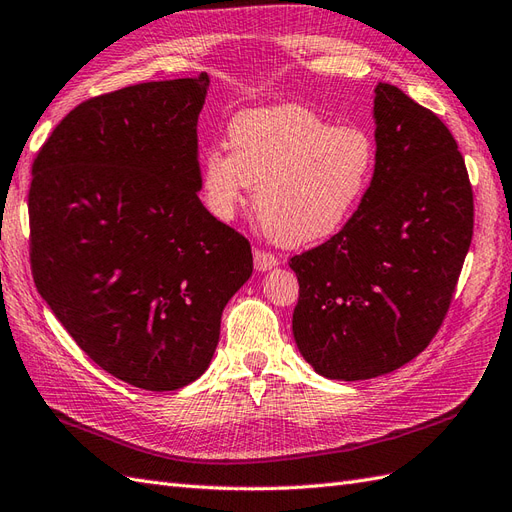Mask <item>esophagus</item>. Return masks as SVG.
<instances>
[{
	"mask_svg": "<svg viewBox=\"0 0 512 512\" xmlns=\"http://www.w3.org/2000/svg\"><path fill=\"white\" fill-rule=\"evenodd\" d=\"M253 261H255V268L259 272H266L270 268H274L279 264V259L274 253H268V251H261V248H257V251L253 253Z\"/></svg>",
	"mask_w": 512,
	"mask_h": 512,
	"instance_id": "34e87169",
	"label": "esophagus"
}]
</instances>
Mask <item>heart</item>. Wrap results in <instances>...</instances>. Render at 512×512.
Masks as SVG:
<instances>
[{
	"instance_id": "1",
	"label": "heart",
	"mask_w": 512,
	"mask_h": 512,
	"mask_svg": "<svg viewBox=\"0 0 512 512\" xmlns=\"http://www.w3.org/2000/svg\"><path fill=\"white\" fill-rule=\"evenodd\" d=\"M229 153L201 157V188L209 212L229 220L253 186V207L281 246L329 240L357 212L376 164L368 131L331 125L305 106H274L233 116Z\"/></svg>"
}]
</instances>
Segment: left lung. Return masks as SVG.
Returning a JSON list of instances; mask_svg holds the SVG:
<instances>
[{
    "mask_svg": "<svg viewBox=\"0 0 512 512\" xmlns=\"http://www.w3.org/2000/svg\"><path fill=\"white\" fill-rule=\"evenodd\" d=\"M374 93L370 188L342 231L290 259L296 346L333 381L389 374L430 344L474 235V192L450 129L398 86Z\"/></svg>",
    "mask_w": 512,
    "mask_h": 512,
    "instance_id": "obj_1",
    "label": "left lung"
}]
</instances>
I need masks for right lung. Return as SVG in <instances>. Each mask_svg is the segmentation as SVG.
<instances>
[{
  "instance_id": "add662e5",
  "label": "right lung",
  "mask_w": 512,
  "mask_h": 512,
  "mask_svg": "<svg viewBox=\"0 0 512 512\" xmlns=\"http://www.w3.org/2000/svg\"><path fill=\"white\" fill-rule=\"evenodd\" d=\"M207 73L114 90L71 110L32 164L36 290L114 378L175 391L214 357L251 244L203 207L196 123Z\"/></svg>"
}]
</instances>
